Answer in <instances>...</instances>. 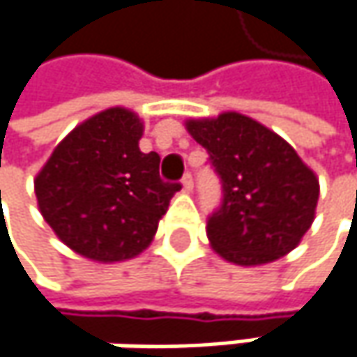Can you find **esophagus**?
I'll list each match as a JSON object with an SVG mask.
<instances>
[{
  "mask_svg": "<svg viewBox=\"0 0 357 357\" xmlns=\"http://www.w3.org/2000/svg\"><path fill=\"white\" fill-rule=\"evenodd\" d=\"M181 185H183L185 192H192V188H194V178H192V174H185V176L181 178Z\"/></svg>",
  "mask_w": 357,
  "mask_h": 357,
  "instance_id": "1",
  "label": "esophagus"
}]
</instances>
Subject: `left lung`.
Here are the masks:
<instances>
[{
  "mask_svg": "<svg viewBox=\"0 0 357 357\" xmlns=\"http://www.w3.org/2000/svg\"><path fill=\"white\" fill-rule=\"evenodd\" d=\"M190 135L206 149L222 200L206 222L218 255L259 266L292 251L314 218L319 179L282 137L243 114L190 120Z\"/></svg>",
  "mask_w": 357,
  "mask_h": 357,
  "instance_id": "left-lung-1",
  "label": "left lung"
}]
</instances>
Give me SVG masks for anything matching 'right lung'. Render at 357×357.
I'll list each match as a JSON object with an SVG mask.
<instances>
[{"label":"right lung","instance_id":"1","mask_svg":"<svg viewBox=\"0 0 357 357\" xmlns=\"http://www.w3.org/2000/svg\"><path fill=\"white\" fill-rule=\"evenodd\" d=\"M141 135L137 114H96L59 143L36 176L45 220L83 257L122 261L139 255L181 188L159 178L161 159L139 149Z\"/></svg>","mask_w":357,"mask_h":357}]
</instances>
